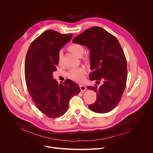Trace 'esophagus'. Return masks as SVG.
I'll list each match as a JSON object with an SVG mask.
<instances>
[{
  "label": "esophagus",
  "mask_w": 153,
  "mask_h": 153,
  "mask_svg": "<svg viewBox=\"0 0 153 153\" xmlns=\"http://www.w3.org/2000/svg\"><path fill=\"white\" fill-rule=\"evenodd\" d=\"M79 87H80V92L81 93H83L86 90V87L84 85H80Z\"/></svg>",
  "instance_id": "obj_1"
}]
</instances>
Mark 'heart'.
Listing matches in <instances>:
<instances>
[{"instance_id":"obj_1","label":"heart","mask_w":153,"mask_h":153,"mask_svg":"<svg viewBox=\"0 0 153 153\" xmlns=\"http://www.w3.org/2000/svg\"><path fill=\"white\" fill-rule=\"evenodd\" d=\"M68 50L74 55H76L77 57H80L82 55L84 51V48L83 47L79 44V43H73V44L70 45L68 47ZM62 60V51H60L59 53L58 56V62L60 64L61 63ZM86 73L85 69L84 68H73L71 69L69 73H68V77L77 82H80L82 81L84 79V75Z\"/></svg>"}]
</instances>
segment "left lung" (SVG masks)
Listing matches in <instances>:
<instances>
[{
  "label": "left lung",
  "instance_id": "obj_1",
  "mask_svg": "<svg viewBox=\"0 0 153 153\" xmlns=\"http://www.w3.org/2000/svg\"><path fill=\"white\" fill-rule=\"evenodd\" d=\"M73 42L90 51V80L103 82L100 87L87 86L97 94L95 103L89 108L97 113L112 111L121 99L127 79L126 59L117 39L103 28L94 27L77 36Z\"/></svg>",
  "mask_w": 153,
  "mask_h": 153
}]
</instances>
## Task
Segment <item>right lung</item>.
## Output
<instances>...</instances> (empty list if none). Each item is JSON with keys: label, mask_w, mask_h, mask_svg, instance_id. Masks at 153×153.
Returning a JSON list of instances; mask_svg holds the SVG:
<instances>
[{"label": "right lung", "mask_w": 153, "mask_h": 153, "mask_svg": "<svg viewBox=\"0 0 153 153\" xmlns=\"http://www.w3.org/2000/svg\"><path fill=\"white\" fill-rule=\"evenodd\" d=\"M72 36L47 30L31 43L27 53L25 77L28 91L39 111L50 118L66 113L70 99L80 90L72 80L59 83L53 76L57 70L59 51Z\"/></svg>", "instance_id": "obj_1"}]
</instances>
